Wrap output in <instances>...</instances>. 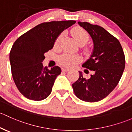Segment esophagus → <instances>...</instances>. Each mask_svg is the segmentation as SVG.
Listing matches in <instances>:
<instances>
[{"label": "esophagus", "mask_w": 132, "mask_h": 132, "mask_svg": "<svg viewBox=\"0 0 132 132\" xmlns=\"http://www.w3.org/2000/svg\"><path fill=\"white\" fill-rule=\"evenodd\" d=\"M62 70H63V71H65V72H67V71H69V70H70V69H68V68L63 67V68H62Z\"/></svg>", "instance_id": "34e87169"}]
</instances>
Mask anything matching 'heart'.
<instances>
[{
  "mask_svg": "<svg viewBox=\"0 0 132 132\" xmlns=\"http://www.w3.org/2000/svg\"><path fill=\"white\" fill-rule=\"evenodd\" d=\"M72 34L73 37L74 38L75 40L77 42L79 45H84L88 42L89 40V34L88 32L80 27H76L74 28L72 30ZM63 34H61L60 36H58L55 40V45L57 46L59 44L63 37ZM60 62L63 65L67 67H71L75 65L79 60V57L77 55H71V54L65 53L62 55L59 58Z\"/></svg>",
  "mask_w": 132,
  "mask_h": 132,
  "instance_id": "1",
  "label": "heart"
}]
</instances>
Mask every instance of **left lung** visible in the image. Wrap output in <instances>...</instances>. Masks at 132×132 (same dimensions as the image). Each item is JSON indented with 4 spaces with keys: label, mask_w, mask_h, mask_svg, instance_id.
Listing matches in <instances>:
<instances>
[{
    "label": "left lung",
    "mask_w": 132,
    "mask_h": 132,
    "mask_svg": "<svg viewBox=\"0 0 132 132\" xmlns=\"http://www.w3.org/2000/svg\"><path fill=\"white\" fill-rule=\"evenodd\" d=\"M80 27L88 32L93 43L92 55L82 64L93 71L89 79L79 71V77L72 88L78 98L95 102L106 97L118 85L125 67V58L119 40L98 25L78 21ZM88 72L85 69V72Z\"/></svg>",
    "instance_id": "obj_1"
}]
</instances>
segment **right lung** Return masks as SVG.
Masks as SVG:
<instances>
[{"instance_id": "obj_1", "label": "right lung", "mask_w": 132, "mask_h": 132, "mask_svg": "<svg viewBox=\"0 0 132 132\" xmlns=\"http://www.w3.org/2000/svg\"><path fill=\"white\" fill-rule=\"evenodd\" d=\"M74 20L40 23L14 42L9 55L12 76L18 89L30 100L39 101L51 93L61 68L43 67L44 54L53 47L56 38L76 23Z\"/></svg>"}]
</instances>
